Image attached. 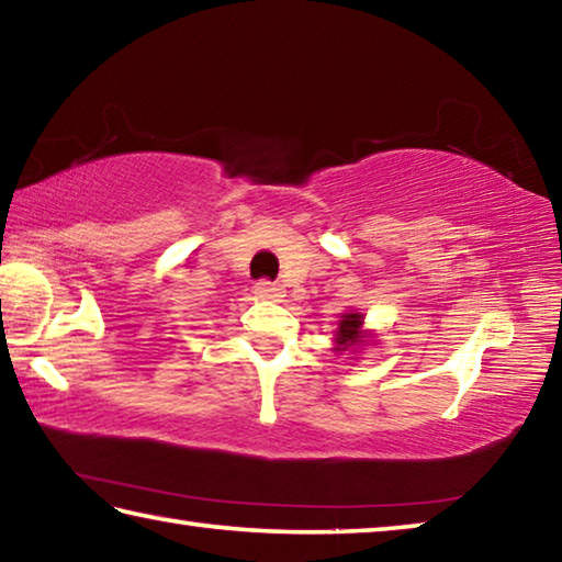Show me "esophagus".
Instances as JSON below:
<instances>
[{
	"mask_svg": "<svg viewBox=\"0 0 562 562\" xmlns=\"http://www.w3.org/2000/svg\"><path fill=\"white\" fill-rule=\"evenodd\" d=\"M255 292H258L260 297H265V300H280L282 297L280 284H274L270 280H260L258 284H255Z\"/></svg>",
	"mask_w": 562,
	"mask_h": 562,
	"instance_id": "1",
	"label": "esophagus"
}]
</instances>
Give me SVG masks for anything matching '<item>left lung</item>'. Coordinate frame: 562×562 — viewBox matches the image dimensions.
Returning <instances> with one entry per match:
<instances>
[{"label": "left lung", "mask_w": 562, "mask_h": 562, "mask_svg": "<svg viewBox=\"0 0 562 562\" xmlns=\"http://www.w3.org/2000/svg\"><path fill=\"white\" fill-rule=\"evenodd\" d=\"M364 315L361 312H345L339 319V327H337V347L335 351H347V349H357L359 345H364Z\"/></svg>", "instance_id": "obj_1"}]
</instances>
